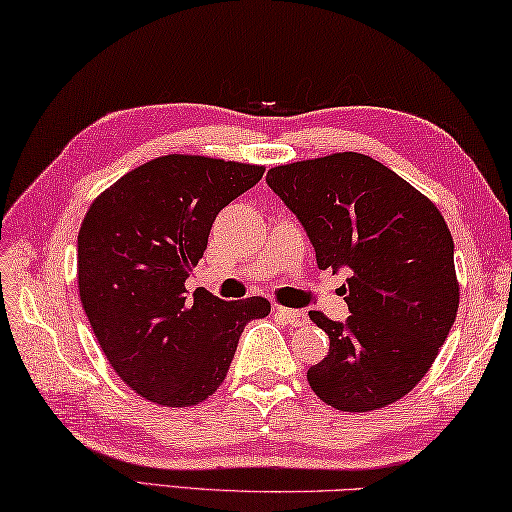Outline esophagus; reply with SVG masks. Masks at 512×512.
<instances>
[{
	"label": "esophagus",
	"instance_id": "1",
	"mask_svg": "<svg viewBox=\"0 0 512 512\" xmlns=\"http://www.w3.org/2000/svg\"><path fill=\"white\" fill-rule=\"evenodd\" d=\"M275 316L282 319L291 328H298V326H305L307 323V314L300 312V310H289V307H275Z\"/></svg>",
	"mask_w": 512,
	"mask_h": 512
}]
</instances>
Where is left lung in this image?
<instances>
[{
	"mask_svg": "<svg viewBox=\"0 0 512 512\" xmlns=\"http://www.w3.org/2000/svg\"><path fill=\"white\" fill-rule=\"evenodd\" d=\"M271 189L303 223L319 269H348L344 323L310 312L330 351L307 371L321 401L369 412L426 376L456 321L453 239L424 193L360 152L275 166Z\"/></svg>",
	"mask_w": 512,
	"mask_h": 512,
	"instance_id": "8db88e82",
	"label": "left lung"
}]
</instances>
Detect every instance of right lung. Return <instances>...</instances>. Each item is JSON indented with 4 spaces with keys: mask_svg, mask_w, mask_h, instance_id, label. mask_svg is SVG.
<instances>
[{
    "mask_svg": "<svg viewBox=\"0 0 512 512\" xmlns=\"http://www.w3.org/2000/svg\"><path fill=\"white\" fill-rule=\"evenodd\" d=\"M264 166L166 154L93 200L77 239V282L97 344L120 380L152 403L189 408L223 383L243 326L271 312L262 296L186 294L216 214Z\"/></svg>",
    "mask_w": 512,
    "mask_h": 512,
    "instance_id": "1",
    "label": "right lung"
}]
</instances>
